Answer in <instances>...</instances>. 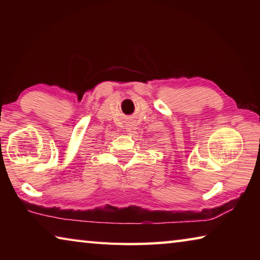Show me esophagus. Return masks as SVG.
<instances>
[{
  "instance_id": "1",
  "label": "esophagus",
  "mask_w": 260,
  "mask_h": 260,
  "mask_svg": "<svg viewBox=\"0 0 260 260\" xmlns=\"http://www.w3.org/2000/svg\"><path fill=\"white\" fill-rule=\"evenodd\" d=\"M135 129H136V125H135V122L133 120L131 119V120L126 122V132H127V133H128V134L134 133Z\"/></svg>"
}]
</instances>
